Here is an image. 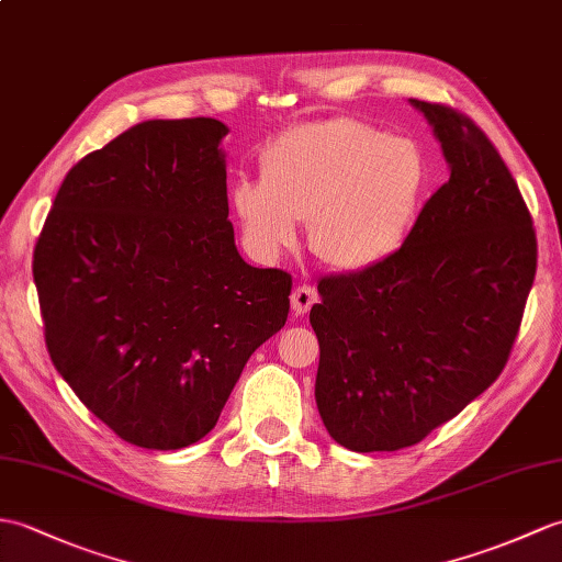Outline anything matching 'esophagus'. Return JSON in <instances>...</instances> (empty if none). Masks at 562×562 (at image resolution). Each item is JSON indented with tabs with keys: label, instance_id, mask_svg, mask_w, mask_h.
Wrapping results in <instances>:
<instances>
[{
	"label": "esophagus",
	"instance_id": "34e87169",
	"mask_svg": "<svg viewBox=\"0 0 562 562\" xmlns=\"http://www.w3.org/2000/svg\"><path fill=\"white\" fill-rule=\"evenodd\" d=\"M316 302H318V292L308 284L296 286V290L292 292V311L296 313V316H304V313Z\"/></svg>",
	"mask_w": 562,
	"mask_h": 562
}]
</instances>
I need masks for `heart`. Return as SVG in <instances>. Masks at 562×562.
Here are the masks:
<instances>
[{
  "mask_svg": "<svg viewBox=\"0 0 562 562\" xmlns=\"http://www.w3.org/2000/svg\"><path fill=\"white\" fill-rule=\"evenodd\" d=\"M416 143L355 120L296 126L266 148L260 179L232 187L244 239L266 260L296 244L337 270H367L400 249L422 203Z\"/></svg>",
  "mask_w": 562,
  "mask_h": 562,
  "instance_id": "heart-1",
  "label": "heart"
}]
</instances>
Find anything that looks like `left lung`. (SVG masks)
Instances as JSON below:
<instances>
[{
  "label": "left lung",
  "instance_id": "8db88e82",
  "mask_svg": "<svg viewBox=\"0 0 562 562\" xmlns=\"http://www.w3.org/2000/svg\"><path fill=\"white\" fill-rule=\"evenodd\" d=\"M424 112L450 167L381 263L318 282L316 404L355 452L416 446L501 375L537 276V234L488 136L448 104Z\"/></svg>",
  "mask_w": 562,
  "mask_h": 562
}]
</instances>
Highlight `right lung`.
Segmentation results:
<instances>
[{"label":"right lung","mask_w":562,"mask_h":562,"mask_svg":"<svg viewBox=\"0 0 562 562\" xmlns=\"http://www.w3.org/2000/svg\"><path fill=\"white\" fill-rule=\"evenodd\" d=\"M227 132L211 116L132 126L69 169L35 244L52 363L138 448L211 434L290 313V272L251 268L234 244Z\"/></svg>","instance_id":"right-lung-1"}]
</instances>
